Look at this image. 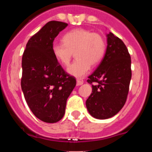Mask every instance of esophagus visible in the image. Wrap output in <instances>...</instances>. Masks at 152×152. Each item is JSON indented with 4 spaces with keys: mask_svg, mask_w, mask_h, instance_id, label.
Returning <instances> with one entry per match:
<instances>
[{
    "mask_svg": "<svg viewBox=\"0 0 152 152\" xmlns=\"http://www.w3.org/2000/svg\"><path fill=\"white\" fill-rule=\"evenodd\" d=\"M83 84H84V82H83L82 80H77V86L82 85Z\"/></svg>",
    "mask_w": 152,
    "mask_h": 152,
    "instance_id": "1",
    "label": "esophagus"
}]
</instances>
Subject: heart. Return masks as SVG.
Here are the masks:
<instances>
[{"instance_id":"obj_1","label":"heart","mask_w":152,"mask_h":152,"mask_svg":"<svg viewBox=\"0 0 152 152\" xmlns=\"http://www.w3.org/2000/svg\"><path fill=\"white\" fill-rule=\"evenodd\" d=\"M62 42L63 43L52 45V53L57 61L68 66L75 52L77 59L68 68V72L76 77H83L87 75L91 65L98 64L105 54L104 39L88 29H72L64 35Z\"/></svg>"}]
</instances>
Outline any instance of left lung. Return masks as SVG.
<instances>
[{
    "label": "left lung",
    "instance_id": "1",
    "mask_svg": "<svg viewBox=\"0 0 152 152\" xmlns=\"http://www.w3.org/2000/svg\"><path fill=\"white\" fill-rule=\"evenodd\" d=\"M107 37L104 57L88 80L92 93L86 107L93 117L99 119L112 117L123 108L132 77L131 57L126 45L110 32Z\"/></svg>",
    "mask_w": 152,
    "mask_h": 152
}]
</instances>
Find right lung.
<instances>
[{"mask_svg":"<svg viewBox=\"0 0 152 152\" xmlns=\"http://www.w3.org/2000/svg\"><path fill=\"white\" fill-rule=\"evenodd\" d=\"M68 23L48 22L28 41L22 58L21 88L29 109L45 123H57L65 112L67 99L76 85L52 53L55 38Z\"/></svg>","mask_w":152,"mask_h":152,"instance_id":"add662e5","label":"right lung"}]
</instances>
